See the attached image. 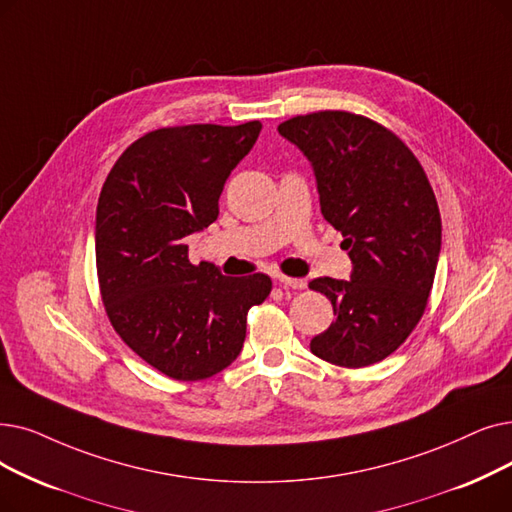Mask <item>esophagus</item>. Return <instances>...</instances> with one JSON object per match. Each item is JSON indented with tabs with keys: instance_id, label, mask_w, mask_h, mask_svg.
<instances>
[{
	"instance_id": "esophagus-1",
	"label": "esophagus",
	"mask_w": 512,
	"mask_h": 512,
	"mask_svg": "<svg viewBox=\"0 0 512 512\" xmlns=\"http://www.w3.org/2000/svg\"><path fill=\"white\" fill-rule=\"evenodd\" d=\"M282 286H288V288H299V291H301V288H305L307 286V282L303 280V278H288V276H278L276 278Z\"/></svg>"
}]
</instances>
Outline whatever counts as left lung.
Wrapping results in <instances>:
<instances>
[{
  "mask_svg": "<svg viewBox=\"0 0 512 512\" xmlns=\"http://www.w3.org/2000/svg\"><path fill=\"white\" fill-rule=\"evenodd\" d=\"M314 167L320 209L343 234L351 280L316 278L335 322L309 349L343 368L385 360L420 322L441 251V217L427 173L393 131L347 110L278 125Z\"/></svg>",
  "mask_w": 512,
  "mask_h": 512,
  "instance_id": "1",
  "label": "left lung"
}]
</instances>
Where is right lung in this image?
Instances as JSON below:
<instances>
[{
    "instance_id": "add662e5",
    "label": "right lung",
    "mask_w": 512,
    "mask_h": 512,
    "mask_svg": "<svg viewBox=\"0 0 512 512\" xmlns=\"http://www.w3.org/2000/svg\"><path fill=\"white\" fill-rule=\"evenodd\" d=\"M261 123L154 129L110 169L96 209V268L106 316L140 358L175 381L228 368L265 301V274L230 278L190 263L186 236L211 226L232 169Z\"/></svg>"
}]
</instances>
